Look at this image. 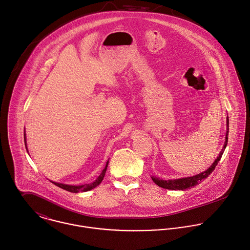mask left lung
Masks as SVG:
<instances>
[{"instance_id":"left-lung-1","label":"left lung","mask_w":250,"mask_h":250,"mask_svg":"<svg viewBox=\"0 0 250 250\" xmlns=\"http://www.w3.org/2000/svg\"><path fill=\"white\" fill-rule=\"evenodd\" d=\"M228 133H229V118L227 116V133H226V141L224 144V146L222 148V150L219 153V156L217 157V159H215V161L213 162V164L209 167L207 170L194 175V176H190V177H184V178H178V179H170V180H163L160 179L158 177H154L152 176V180L155 182V184H157L158 186L165 188V189H169V190H185L191 187L196 186L197 184H199L200 182H202L204 179H206L215 168V167L217 166L218 162L220 161L222 154L227 146V143H228Z\"/></svg>"}]
</instances>
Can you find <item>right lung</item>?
I'll return each instance as SVG.
<instances>
[{"label":"right lung","instance_id":"obj_1","mask_svg":"<svg viewBox=\"0 0 250 250\" xmlns=\"http://www.w3.org/2000/svg\"><path fill=\"white\" fill-rule=\"evenodd\" d=\"M25 140V146H26V138H24ZM108 165V161L106 162L104 168L102 170V173L99 175V177L93 182V183H90V184H83V185H67V184H63V183H57V182H53L51 181L52 183H54L56 186L64 189V190H67L69 192H73V193H79V192H85V191H88V190H91L95 187H97L104 179V176L105 174V171H106V167Z\"/></svg>","mask_w":250,"mask_h":250}]
</instances>
